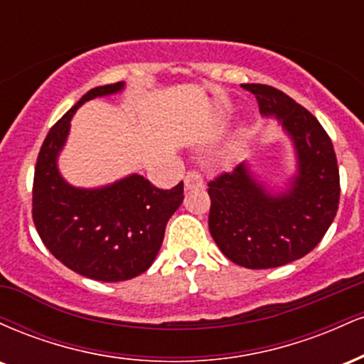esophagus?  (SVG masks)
Listing matches in <instances>:
<instances>
[{
	"label": "esophagus",
	"instance_id": "1",
	"mask_svg": "<svg viewBox=\"0 0 364 364\" xmlns=\"http://www.w3.org/2000/svg\"><path fill=\"white\" fill-rule=\"evenodd\" d=\"M198 188H203V178L200 176L198 171H190L185 178V190H198Z\"/></svg>",
	"mask_w": 364,
	"mask_h": 364
}]
</instances>
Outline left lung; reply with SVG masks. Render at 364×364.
<instances>
[{
  "label": "left lung",
  "mask_w": 364,
  "mask_h": 364,
  "mask_svg": "<svg viewBox=\"0 0 364 364\" xmlns=\"http://www.w3.org/2000/svg\"><path fill=\"white\" fill-rule=\"evenodd\" d=\"M262 116L275 118L289 136L296 173L284 190H270L248 161L208 183V229L231 262L246 269H274L303 258L320 243L339 208V168L318 119L289 95L245 83Z\"/></svg>",
  "instance_id": "8db88e82"
}]
</instances>
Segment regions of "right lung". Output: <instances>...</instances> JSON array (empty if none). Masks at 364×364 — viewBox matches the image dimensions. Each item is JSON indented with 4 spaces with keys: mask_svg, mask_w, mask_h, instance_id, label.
<instances>
[{
    "mask_svg": "<svg viewBox=\"0 0 364 364\" xmlns=\"http://www.w3.org/2000/svg\"><path fill=\"white\" fill-rule=\"evenodd\" d=\"M124 89V82L95 87L49 129L34 174L32 217L46 248L83 277L119 282L136 277L156 260L166 224L183 202V183L159 190L140 174L111 185L78 188L61 176L58 157L78 107Z\"/></svg>",
    "mask_w": 364,
    "mask_h": 364,
    "instance_id": "obj_1",
    "label": "right lung"
}]
</instances>
